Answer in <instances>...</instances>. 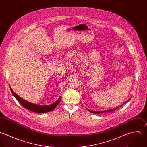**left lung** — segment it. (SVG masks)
Returning a JSON list of instances; mask_svg holds the SVG:
<instances>
[{"label": "left lung", "mask_w": 147, "mask_h": 147, "mask_svg": "<svg viewBox=\"0 0 147 147\" xmlns=\"http://www.w3.org/2000/svg\"><path fill=\"white\" fill-rule=\"evenodd\" d=\"M130 99H131V98H129L127 101H126L124 103H123L121 105H123V104H124L125 103H126V102H127L129 100H130ZM121 105H120V106H121ZM120 106H119V107H117V108H113V109H108V110H105V111H92V110H90V109H88V111L89 112H91V113H96V114H100V113H106V112H112V111H114V110H115V109H116L117 108H118L119 107H120Z\"/></svg>", "instance_id": "1"}]
</instances>
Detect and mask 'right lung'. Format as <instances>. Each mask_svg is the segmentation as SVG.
<instances>
[{
    "mask_svg": "<svg viewBox=\"0 0 147 147\" xmlns=\"http://www.w3.org/2000/svg\"><path fill=\"white\" fill-rule=\"evenodd\" d=\"M10 87V90H11V91L12 95L19 101V102L20 103L21 105H22L26 109H27L31 111L37 112V113H46V112H48L52 111L59 104V103L60 101L61 98V96H60L55 102H53L51 104H49V105H44L35 104L30 102L23 99L22 98H20L12 90V89L11 88V87Z\"/></svg>",
    "mask_w": 147,
    "mask_h": 147,
    "instance_id": "add662e5",
    "label": "right lung"
}]
</instances>
